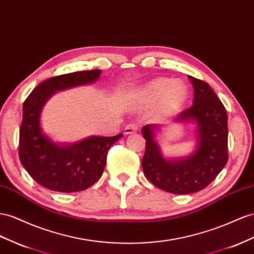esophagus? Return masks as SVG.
Instances as JSON below:
<instances>
[{"label": "esophagus", "mask_w": 254, "mask_h": 254, "mask_svg": "<svg viewBox=\"0 0 254 254\" xmlns=\"http://www.w3.org/2000/svg\"><path fill=\"white\" fill-rule=\"evenodd\" d=\"M136 131H138V125H135V124H129V125H127V126L125 127V129H124V133H125L126 135L134 133V132H136Z\"/></svg>", "instance_id": "1"}]
</instances>
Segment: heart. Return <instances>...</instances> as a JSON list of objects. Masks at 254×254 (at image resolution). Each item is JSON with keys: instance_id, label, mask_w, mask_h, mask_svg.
I'll return each instance as SVG.
<instances>
[{"instance_id": "heart-1", "label": "heart", "mask_w": 254, "mask_h": 254, "mask_svg": "<svg viewBox=\"0 0 254 254\" xmlns=\"http://www.w3.org/2000/svg\"><path fill=\"white\" fill-rule=\"evenodd\" d=\"M188 94V87L183 81L159 78L141 87L136 96L141 104L152 106L160 102L162 110L174 111L186 102Z\"/></svg>"}]
</instances>
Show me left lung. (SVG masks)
Instances as JSON below:
<instances>
[{
	"instance_id": "left-lung-1",
	"label": "left lung",
	"mask_w": 254,
	"mask_h": 254,
	"mask_svg": "<svg viewBox=\"0 0 254 254\" xmlns=\"http://www.w3.org/2000/svg\"><path fill=\"white\" fill-rule=\"evenodd\" d=\"M194 88L193 105L174 122L194 123L196 146L192 154L182 158H166L157 141L162 126L150 124L142 128L145 153L142 159L146 178L167 192H197L215 180L228 162V114L211 87L189 76Z\"/></svg>"
}]
</instances>
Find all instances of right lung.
I'll list each match as a JSON object with an SVG mask.
<instances>
[{"label":"right lung","instance_id":"obj_1","mask_svg":"<svg viewBox=\"0 0 254 254\" xmlns=\"http://www.w3.org/2000/svg\"><path fill=\"white\" fill-rule=\"evenodd\" d=\"M94 69L61 74L42 82L34 88L23 104L20 127L19 157L34 181L58 192H78L97 182L104 173L107 155L123 134L92 135L76 143H57L40 126L46 102L59 91L91 84L100 77Z\"/></svg>","mask_w":254,"mask_h":254}]
</instances>
